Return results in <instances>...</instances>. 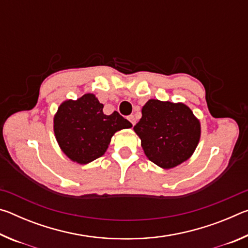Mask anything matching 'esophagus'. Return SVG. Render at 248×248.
<instances>
[{
    "label": "esophagus",
    "mask_w": 248,
    "mask_h": 248,
    "mask_svg": "<svg viewBox=\"0 0 248 248\" xmlns=\"http://www.w3.org/2000/svg\"><path fill=\"white\" fill-rule=\"evenodd\" d=\"M128 119L130 120V123H131V124H132V125H134V124H136V118H134V116H133V115H131V116H129V117H128Z\"/></svg>",
    "instance_id": "1"
}]
</instances>
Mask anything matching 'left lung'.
<instances>
[{
	"instance_id": "8db88e82",
	"label": "left lung",
	"mask_w": 248,
	"mask_h": 248,
	"mask_svg": "<svg viewBox=\"0 0 248 248\" xmlns=\"http://www.w3.org/2000/svg\"><path fill=\"white\" fill-rule=\"evenodd\" d=\"M151 162L171 169L191 156L200 139V123L184 104L150 99L134 125Z\"/></svg>"
}]
</instances>
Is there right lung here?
<instances>
[{
  "instance_id": "obj_1",
  "label": "right lung",
  "mask_w": 248,
  "mask_h": 248,
  "mask_svg": "<svg viewBox=\"0 0 248 248\" xmlns=\"http://www.w3.org/2000/svg\"><path fill=\"white\" fill-rule=\"evenodd\" d=\"M104 105L93 94L78 100H66L58 108L53 128L57 141L66 156L79 164H87L106 152L116 131L132 124L119 112H103Z\"/></svg>"
}]
</instances>
